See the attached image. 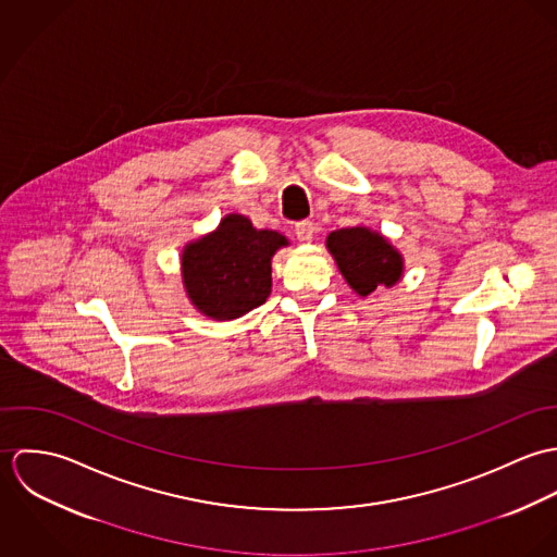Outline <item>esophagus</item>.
<instances>
[{
	"label": "esophagus",
	"instance_id": "1",
	"mask_svg": "<svg viewBox=\"0 0 557 557\" xmlns=\"http://www.w3.org/2000/svg\"><path fill=\"white\" fill-rule=\"evenodd\" d=\"M294 232H296V238L300 239L302 244H309L315 236V227H313L311 221H300Z\"/></svg>",
	"mask_w": 557,
	"mask_h": 557
}]
</instances>
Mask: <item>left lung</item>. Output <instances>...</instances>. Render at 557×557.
<instances>
[{
  "label": "left lung",
  "instance_id": "left-lung-1",
  "mask_svg": "<svg viewBox=\"0 0 557 557\" xmlns=\"http://www.w3.org/2000/svg\"><path fill=\"white\" fill-rule=\"evenodd\" d=\"M325 246L347 285L362 298L375 289L397 285L403 276V255L369 227L336 230L327 236Z\"/></svg>",
  "mask_w": 557,
  "mask_h": 557
}]
</instances>
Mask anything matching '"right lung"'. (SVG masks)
Segmentation results:
<instances>
[{
  "mask_svg": "<svg viewBox=\"0 0 557 557\" xmlns=\"http://www.w3.org/2000/svg\"><path fill=\"white\" fill-rule=\"evenodd\" d=\"M289 242L272 230H255L242 214L184 246L182 283L199 313L216 321L246 315L272 292V257Z\"/></svg>",
  "mask_w": 557,
  "mask_h": 557,
  "instance_id": "1",
  "label": "right lung"
}]
</instances>
